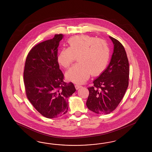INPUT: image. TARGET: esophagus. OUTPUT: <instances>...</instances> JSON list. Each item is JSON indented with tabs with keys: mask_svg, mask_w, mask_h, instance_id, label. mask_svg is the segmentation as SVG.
<instances>
[{
	"mask_svg": "<svg viewBox=\"0 0 152 152\" xmlns=\"http://www.w3.org/2000/svg\"><path fill=\"white\" fill-rule=\"evenodd\" d=\"M75 87L76 90H78L80 88H81L82 86H81V85H77H77H75Z\"/></svg>",
	"mask_w": 152,
	"mask_h": 152,
	"instance_id": "esophagus-1",
	"label": "esophagus"
}]
</instances>
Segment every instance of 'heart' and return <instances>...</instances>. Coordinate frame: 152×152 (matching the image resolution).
<instances>
[{
	"mask_svg": "<svg viewBox=\"0 0 152 152\" xmlns=\"http://www.w3.org/2000/svg\"><path fill=\"white\" fill-rule=\"evenodd\" d=\"M69 47L60 51L58 63L68 68L77 58L78 64L72 66L66 73V78L77 83H85L93 75L101 74L110 59V50L106 42L88 35L76 36L68 40Z\"/></svg>",
	"mask_w": 152,
	"mask_h": 152,
	"instance_id": "b5f03b06",
	"label": "heart"
}]
</instances>
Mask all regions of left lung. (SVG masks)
Wrapping results in <instances>:
<instances>
[{"instance_id":"1","label":"left lung","mask_w":152,"mask_h":152,"mask_svg":"<svg viewBox=\"0 0 152 152\" xmlns=\"http://www.w3.org/2000/svg\"><path fill=\"white\" fill-rule=\"evenodd\" d=\"M114 45L110 62L104 72L88 88L86 105L97 114L110 113L118 106L129 84V64L124 46L109 36Z\"/></svg>"}]
</instances>
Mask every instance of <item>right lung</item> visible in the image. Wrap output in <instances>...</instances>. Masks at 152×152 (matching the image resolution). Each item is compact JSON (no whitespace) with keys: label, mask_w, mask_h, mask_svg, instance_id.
I'll list each match as a JSON object with an SVG mask.
<instances>
[{"label":"right lung","mask_w":152,"mask_h":152,"mask_svg":"<svg viewBox=\"0 0 152 152\" xmlns=\"http://www.w3.org/2000/svg\"><path fill=\"white\" fill-rule=\"evenodd\" d=\"M62 34L33 47L26 58L23 73L28 99L41 115L55 118L64 115L68 99L76 91L72 83H64L57 61Z\"/></svg>","instance_id":"add662e5"}]
</instances>
